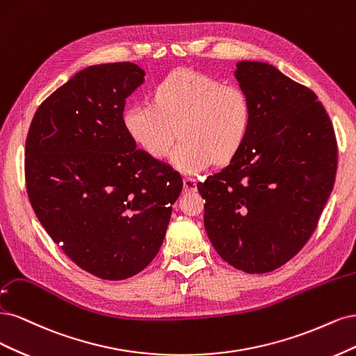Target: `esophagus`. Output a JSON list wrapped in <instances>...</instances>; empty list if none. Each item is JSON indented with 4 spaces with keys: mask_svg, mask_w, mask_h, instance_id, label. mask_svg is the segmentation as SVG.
I'll return each instance as SVG.
<instances>
[{
    "mask_svg": "<svg viewBox=\"0 0 356 356\" xmlns=\"http://www.w3.org/2000/svg\"><path fill=\"white\" fill-rule=\"evenodd\" d=\"M183 186H185V191H195L197 189V179L185 177L183 179Z\"/></svg>",
    "mask_w": 356,
    "mask_h": 356,
    "instance_id": "1",
    "label": "esophagus"
}]
</instances>
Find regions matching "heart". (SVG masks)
<instances>
[{"mask_svg":"<svg viewBox=\"0 0 356 356\" xmlns=\"http://www.w3.org/2000/svg\"><path fill=\"white\" fill-rule=\"evenodd\" d=\"M155 103L137 102L124 111V127L154 158H164L176 137L171 161L183 173L223 164L244 146L253 106L244 88L189 70H176L155 86Z\"/></svg>","mask_w":356,"mask_h":356,"instance_id":"b5f03b06","label":"heart"}]
</instances>
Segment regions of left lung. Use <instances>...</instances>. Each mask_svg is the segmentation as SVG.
Returning a JSON list of instances; mask_svg holds the SVG:
<instances>
[{
  "label": "left lung",
  "mask_w": 356,
  "mask_h": 356,
  "mask_svg": "<svg viewBox=\"0 0 356 356\" xmlns=\"http://www.w3.org/2000/svg\"><path fill=\"white\" fill-rule=\"evenodd\" d=\"M253 121L241 151L198 183L205 231L219 256L247 273L293 259L312 236L334 186L337 142L323 103L263 62L236 63Z\"/></svg>",
  "instance_id": "obj_1"
}]
</instances>
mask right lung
Segmentation results:
<instances>
[{"instance_id": "obj_1", "label": "right lung", "mask_w": 356, "mask_h": 356, "mask_svg": "<svg viewBox=\"0 0 356 356\" xmlns=\"http://www.w3.org/2000/svg\"><path fill=\"white\" fill-rule=\"evenodd\" d=\"M143 76L130 62L86 67L41 103L26 137L33 211L63 253L102 280L130 278L152 261L183 188L124 127L125 99Z\"/></svg>"}]
</instances>
